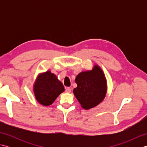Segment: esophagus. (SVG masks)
Masks as SVG:
<instances>
[{
  "mask_svg": "<svg viewBox=\"0 0 147 147\" xmlns=\"http://www.w3.org/2000/svg\"><path fill=\"white\" fill-rule=\"evenodd\" d=\"M65 91L66 93H70L71 92V88H69V87H65Z\"/></svg>",
  "mask_w": 147,
  "mask_h": 147,
  "instance_id": "1",
  "label": "esophagus"
}]
</instances>
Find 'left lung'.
I'll return each instance as SVG.
<instances>
[{"label":"left lung","mask_w":147,"mask_h":147,"mask_svg":"<svg viewBox=\"0 0 147 147\" xmlns=\"http://www.w3.org/2000/svg\"><path fill=\"white\" fill-rule=\"evenodd\" d=\"M77 87L74 95L85 109L98 105L104 99L107 92V82L104 73L97 65L92 71H83L75 79Z\"/></svg>","instance_id":"obj_1"}]
</instances>
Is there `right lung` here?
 Here are the masks:
<instances>
[{"label":"right lung","mask_w":147,"mask_h":147,"mask_svg":"<svg viewBox=\"0 0 147 147\" xmlns=\"http://www.w3.org/2000/svg\"><path fill=\"white\" fill-rule=\"evenodd\" d=\"M33 90L36 100L43 105L48 106L64 92V87L54 74L47 71L39 74L34 85Z\"/></svg>","instance_id":"add662e5"}]
</instances>
